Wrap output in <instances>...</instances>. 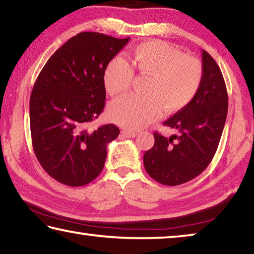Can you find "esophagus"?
<instances>
[{"mask_svg":"<svg viewBox=\"0 0 254 254\" xmlns=\"http://www.w3.org/2000/svg\"><path fill=\"white\" fill-rule=\"evenodd\" d=\"M122 134L126 136V137H134L136 135V133L134 131H127V130H123Z\"/></svg>","mask_w":254,"mask_h":254,"instance_id":"34e87169","label":"esophagus"}]
</instances>
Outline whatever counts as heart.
<instances>
[{
  "instance_id": "1",
  "label": "heart",
  "mask_w": 254,
  "mask_h": 254,
  "mask_svg": "<svg viewBox=\"0 0 254 254\" xmlns=\"http://www.w3.org/2000/svg\"><path fill=\"white\" fill-rule=\"evenodd\" d=\"M133 71L149 77L145 97L127 95L110 105L112 121L123 127L137 130L156 121L162 114L176 113L188 106L203 83L204 70L198 59L163 41H148L128 55V63L114 58L104 71V86L112 96L127 92Z\"/></svg>"
}]
</instances>
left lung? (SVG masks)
I'll use <instances>...</instances> for the list:
<instances>
[{
	"instance_id": "obj_1",
	"label": "left lung",
	"mask_w": 254,
	"mask_h": 254,
	"mask_svg": "<svg viewBox=\"0 0 254 254\" xmlns=\"http://www.w3.org/2000/svg\"><path fill=\"white\" fill-rule=\"evenodd\" d=\"M203 83L192 102L163 122L178 135L166 137L154 132L153 147L143 156L151 178L167 186L194 179L207 168L220 143L226 121L229 97L224 78L207 51L201 53Z\"/></svg>"
}]
</instances>
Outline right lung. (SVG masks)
Returning <instances> with one entry per match:
<instances>
[{"label":"right lung","mask_w":254,"mask_h":254,"mask_svg":"<svg viewBox=\"0 0 254 254\" xmlns=\"http://www.w3.org/2000/svg\"><path fill=\"white\" fill-rule=\"evenodd\" d=\"M130 38L80 32L51 56L30 96L33 151L50 177L70 187L101 174L106 145L120 130L105 124L89 130L105 106L104 71Z\"/></svg>","instance_id":"obj_1"}]
</instances>
